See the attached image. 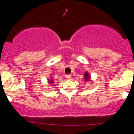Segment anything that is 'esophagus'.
Wrapping results in <instances>:
<instances>
[{
	"label": "esophagus",
	"instance_id": "1",
	"mask_svg": "<svg viewBox=\"0 0 134 134\" xmlns=\"http://www.w3.org/2000/svg\"><path fill=\"white\" fill-rule=\"evenodd\" d=\"M71 77H72V76H70V75H67V76H65V78H66V79H68V80H69V79H71Z\"/></svg>",
	"mask_w": 134,
	"mask_h": 134
}]
</instances>
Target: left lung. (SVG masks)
<instances>
[{
	"mask_svg": "<svg viewBox=\"0 0 134 134\" xmlns=\"http://www.w3.org/2000/svg\"><path fill=\"white\" fill-rule=\"evenodd\" d=\"M91 76L90 75V74L88 73L87 71L85 72V74H84V81L85 82H89V81H92L91 79Z\"/></svg>",
	"mask_w": 134,
	"mask_h": 134,
	"instance_id": "obj_1",
	"label": "left lung"
}]
</instances>
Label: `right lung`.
Here are the masks:
<instances>
[{
    "label": "right lung",
    "instance_id": "1",
    "mask_svg": "<svg viewBox=\"0 0 134 134\" xmlns=\"http://www.w3.org/2000/svg\"><path fill=\"white\" fill-rule=\"evenodd\" d=\"M55 83V81L53 80V77H50V79H48V84H54Z\"/></svg>",
    "mask_w": 134,
    "mask_h": 134
}]
</instances>
